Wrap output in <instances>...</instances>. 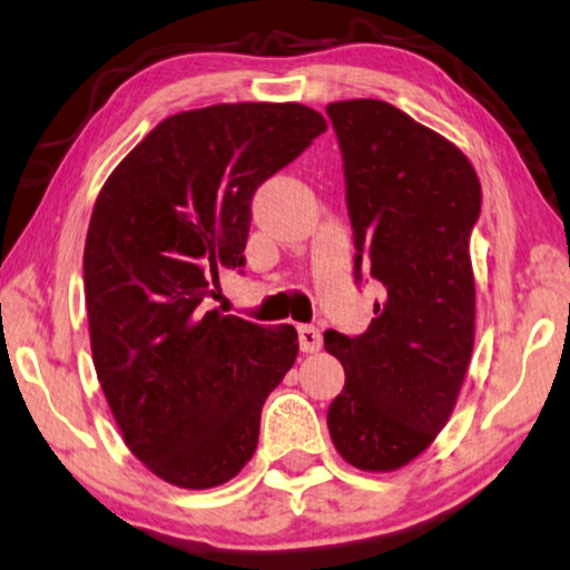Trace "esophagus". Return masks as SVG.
<instances>
[{
  "label": "esophagus",
  "instance_id": "34e87169",
  "mask_svg": "<svg viewBox=\"0 0 570 570\" xmlns=\"http://www.w3.org/2000/svg\"><path fill=\"white\" fill-rule=\"evenodd\" d=\"M299 348L304 354H315L323 348V333L315 325H299Z\"/></svg>",
  "mask_w": 570,
  "mask_h": 570
}]
</instances>
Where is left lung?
I'll use <instances>...</instances> for the list:
<instances>
[{
	"instance_id": "1",
	"label": "left lung",
	"mask_w": 570,
	"mask_h": 570,
	"mask_svg": "<svg viewBox=\"0 0 570 570\" xmlns=\"http://www.w3.org/2000/svg\"><path fill=\"white\" fill-rule=\"evenodd\" d=\"M343 155L362 271L382 284L362 335L327 331L346 384L327 407L338 454L390 472L434 442L454 411L475 343L470 232L480 180L442 134L384 100L327 106Z\"/></svg>"
}]
</instances>
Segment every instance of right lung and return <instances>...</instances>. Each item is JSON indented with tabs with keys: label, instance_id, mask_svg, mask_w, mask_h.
Listing matches in <instances>:
<instances>
[{
	"label": "right lung",
	"instance_id": "right-lung-1",
	"mask_svg": "<svg viewBox=\"0 0 570 570\" xmlns=\"http://www.w3.org/2000/svg\"><path fill=\"white\" fill-rule=\"evenodd\" d=\"M327 128L299 102H222L157 124L110 173L85 239L92 362L126 446L165 483H227L294 366L292 325L206 309L245 266L253 194Z\"/></svg>",
	"mask_w": 570,
	"mask_h": 570
}]
</instances>
